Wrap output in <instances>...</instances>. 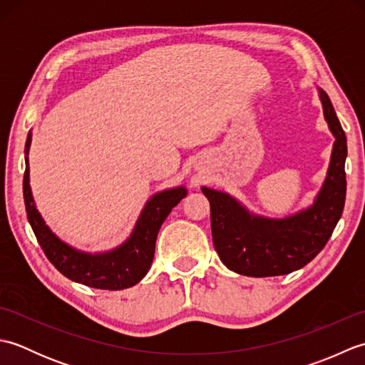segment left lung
I'll return each mask as SVG.
<instances>
[{
    "label": "left lung",
    "instance_id": "obj_1",
    "mask_svg": "<svg viewBox=\"0 0 365 365\" xmlns=\"http://www.w3.org/2000/svg\"><path fill=\"white\" fill-rule=\"evenodd\" d=\"M324 119L332 136L327 178L314 204L285 218L251 213L229 192L202 187L210 202L212 237L221 262L238 274L268 277L307 265L332 235L346 195V136L327 92L319 88Z\"/></svg>",
    "mask_w": 365,
    "mask_h": 365
}]
</instances>
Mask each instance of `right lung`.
<instances>
[{
	"label": "right lung",
	"mask_w": 365,
	"mask_h": 365,
	"mask_svg": "<svg viewBox=\"0 0 365 365\" xmlns=\"http://www.w3.org/2000/svg\"><path fill=\"white\" fill-rule=\"evenodd\" d=\"M29 145L31 131L25 145L26 169L23 175V197H25L28 221L46 259L71 281L92 289L122 290L136 285L150 269L155 242L161 224L165 222L170 210L188 195L187 188H169L153 195L145 202L133 232L120 246L106 252H83L54 235L38 213L29 185Z\"/></svg>",
	"instance_id": "obj_1"
}]
</instances>
